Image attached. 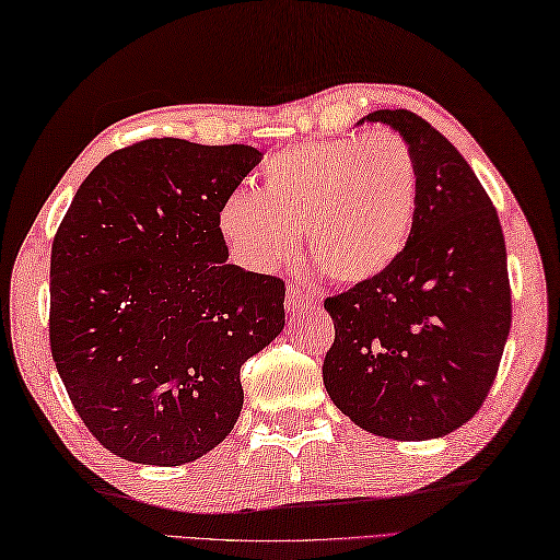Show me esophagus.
Segmentation results:
<instances>
[{"mask_svg":"<svg viewBox=\"0 0 560 560\" xmlns=\"http://www.w3.org/2000/svg\"><path fill=\"white\" fill-rule=\"evenodd\" d=\"M314 302H316V296L312 292H304L300 284H294V282L288 284V294H284V306H288L290 314H296L302 310V306L314 304Z\"/></svg>","mask_w":560,"mask_h":560,"instance_id":"34e87169","label":"esophagus"}]
</instances>
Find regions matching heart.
<instances>
[{"mask_svg": "<svg viewBox=\"0 0 560 560\" xmlns=\"http://www.w3.org/2000/svg\"><path fill=\"white\" fill-rule=\"evenodd\" d=\"M420 176L398 132L300 142L258 171V196L234 190L220 205L217 230L238 266L272 272L306 250L334 282L380 278L408 248Z\"/></svg>", "mask_w": 560, "mask_h": 560, "instance_id": "1", "label": "heart"}]
</instances>
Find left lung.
Here are the masks:
<instances>
[{
  "mask_svg": "<svg viewBox=\"0 0 560 560\" xmlns=\"http://www.w3.org/2000/svg\"><path fill=\"white\" fill-rule=\"evenodd\" d=\"M364 120L389 125L416 154V226L389 270L324 302L336 326L324 386L372 435L444 438L483 406L503 358L512 322L505 236L447 137L404 108Z\"/></svg>",
  "mask_w": 560,
  "mask_h": 560,
  "instance_id": "1",
  "label": "left lung"
}]
</instances>
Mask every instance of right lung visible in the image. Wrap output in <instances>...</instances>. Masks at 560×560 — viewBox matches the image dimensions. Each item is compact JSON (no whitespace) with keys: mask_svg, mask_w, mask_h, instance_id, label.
Returning <instances> with one entry per match:
<instances>
[{"mask_svg":"<svg viewBox=\"0 0 560 560\" xmlns=\"http://www.w3.org/2000/svg\"><path fill=\"white\" fill-rule=\"evenodd\" d=\"M256 147L176 137L108 154L50 256V350L91 435L122 459L180 466L230 435L242 364L284 326V282L226 264L224 198Z\"/></svg>","mask_w":560,"mask_h":560,"instance_id":"right-lung-1","label":"right lung"}]
</instances>
